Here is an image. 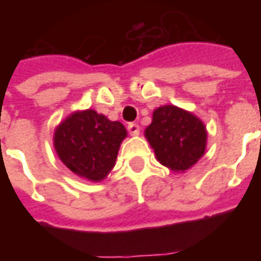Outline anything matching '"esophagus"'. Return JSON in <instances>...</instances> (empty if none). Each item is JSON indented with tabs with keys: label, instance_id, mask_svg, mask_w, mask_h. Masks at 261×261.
Instances as JSON below:
<instances>
[{
	"label": "esophagus",
	"instance_id": "esophagus-1",
	"mask_svg": "<svg viewBox=\"0 0 261 261\" xmlns=\"http://www.w3.org/2000/svg\"><path fill=\"white\" fill-rule=\"evenodd\" d=\"M127 128H128V133H130L133 137L140 136V125L136 124V123H131V124H128Z\"/></svg>",
	"mask_w": 261,
	"mask_h": 261
}]
</instances>
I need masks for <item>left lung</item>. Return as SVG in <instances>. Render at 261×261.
Here are the masks:
<instances>
[{
	"label": "left lung",
	"mask_w": 261,
	"mask_h": 261,
	"mask_svg": "<svg viewBox=\"0 0 261 261\" xmlns=\"http://www.w3.org/2000/svg\"><path fill=\"white\" fill-rule=\"evenodd\" d=\"M145 138L159 164L173 172H186L205 153L207 128L192 112L165 105L153 110Z\"/></svg>",
	"instance_id": "1"
}]
</instances>
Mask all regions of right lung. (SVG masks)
<instances>
[{
    "mask_svg": "<svg viewBox=\"0 0 261 261\" xmlns=\"http://www.w3.org/2000/svg\"><path fill=\"white\" fill-rule=\"evenodd\" d=\"M127 130L93 109L76 110L54 130V149L72 173L91 181H102L116 165Z\"/></svg>",
    "mask_w": 261,
    "mask_h": 261,
    "instance_id": "right-lung-1",
    "label": "right lung"
}]
</instances>
